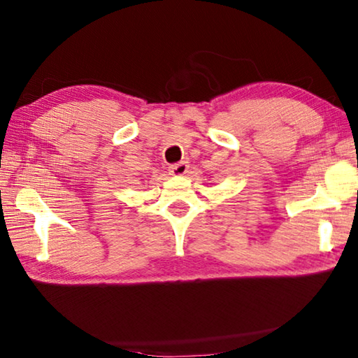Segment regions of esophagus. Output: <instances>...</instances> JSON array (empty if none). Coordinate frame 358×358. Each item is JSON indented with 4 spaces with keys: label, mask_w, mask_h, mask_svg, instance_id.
Here are the masks:
<instances>
[{
    "label": "esophagus",
    "mask_w": 358,
    "mask_h": 358,
    "mask_svg": "<svg viewBox=\"0 0 358 358\" xmlns=\"http://www.w3.org/2000/svg\"><path fill=\"white\" fill-rule=\"evenodd\" d=\"M187 169H189V166H187V162H178V164H175L171 167V172L172 175H175V177H185V175L187 173Z\"/></svg>",
    "instance_id": "obj_1"
}]
</instances>
